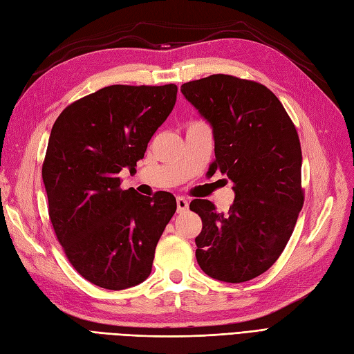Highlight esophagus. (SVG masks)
<instances>
[{
  "label": "esophagus",
  "instance_id": "34e87169",
  "mask_svg": "<svg viewBox=\"0 0 354 354\" xmlns=\"http://www.w3.org/2000/svg\"><path fill=\"white\" fill-rule=\"evenodd\" d=\"M189 209V203L185 196H177V212L182 213Z\"/></svg>",
  "mask_w": 354,
  "mask_h": 354
}]
</instances>
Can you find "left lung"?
<instances>
[{
	"mask_svg": "<svg viewBox=\"0 0 354 354\" xmlns=\"http://www.w3.org/2000/svg\"><path fill=\"white\" fill-rule=\"evenodd\" d=\"M180 91L212 126L213 171L234 183L228 213L207 200L191 203L203 221L196 261L213 279H254L278 260L304 205L296 127L279 99L254 81L212 75Z\"/></svg>",
	"mask_w": 354,
	"mask_h": 354,
	"instance_id": "8db88e82",
	"label": "left lung"
}]
</instances>
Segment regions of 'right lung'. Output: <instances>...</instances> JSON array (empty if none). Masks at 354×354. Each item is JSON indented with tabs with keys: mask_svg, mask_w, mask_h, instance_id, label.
<instances>
[{
	"mask_svg": "<svg viewBox=\"0 0 354 354\" xmlns=\"http://www.w3.org/2000/svg\"><path fill=\"white\" fill-rule=\"evenodd\" d=\"M177 85H109L68 105L53 126L41 177L49 218L76 272L106 290L149 278L156 245L177 203L120 189L171 114Z\"/></svg>",
	"mask_w": 354,
	"mask_h": 354,
	"instance_id": "1",
	"label": "right lung"
}]
</instances>
